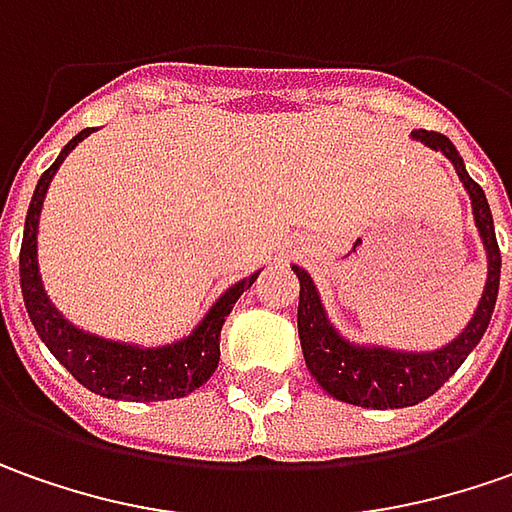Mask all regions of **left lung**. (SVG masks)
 I'll use <instances>...</instances> for the list:
<instances>
[{
  "instance_id": "obj_1",
  "label": "left lung",
  "mask_w": 512,
  "mask_h": 512,
  "mask_svg": "<svg viewBox=\"0 0 512 512\" xmlns=\"http://www.w3.org/2000/svg\"><path fill=\"white\" fill-rule=\"evenodd\" d=\"M411 138L422 141L431 150L442 152L453 164L459 181L465 186L467 198H470L473 223H476L479 240L485 246V289H482L479 306L473 309V317L467 320V326L453 340L439 348H431V351H402V348H391V345L354 343L331 323L314 277L303 266L291 263V272L300 280L297 331H300V345H303V357H306L311 377L317 379L320 388L334 399H343L348 405H360V408H374V411L416 405V402L436 394L456 374V368L485 337L493 309H496L499 277H502V255H499L485 189L467 175L465 161L448 135L414 130Z\"/></svg>"
}]
</instances>
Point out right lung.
Listing matches in <instances>:
<instances>
[{"instance_id": "1", "label": "right lung", "mask_w": 512, "mask_h": 512, "mask_svg": "<svg viewBox=\"0 0 512 512\" xmlns=\"http://www.w3.org/2000/svg\"><path fill=\"white\" fill-rule=\"evenodd\" d=\"M93 130H81L73 135L59 158L45 169L33 198L27 206L25 238L19 255V277H22V297L30 323L50 354L79 379L87 391L107 399H127V402H158V399H181L201 388L215 374L221 360V328L235 309L240 294L257 280L252 272L238 283H232L221 297L209 306L189 334L164 345H138L124 340H110L96 331L76 326L56 309L50 300L39 269V221L45 209L47 189L53 175L59 172L64 158L79 147Z\"/></svg>"}]
</instances>
